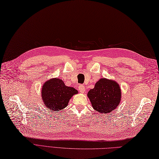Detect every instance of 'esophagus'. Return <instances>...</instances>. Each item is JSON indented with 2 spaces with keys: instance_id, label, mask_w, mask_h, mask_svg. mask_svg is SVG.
<instances>
[{
  "instance_id": "obj_1",
  "label": "esophagus",
  "mask_w": 159,
  "mask_h": 159,
  "mask_svg": "<svg viewBox=\"0 0 159 159\" xmlns=\"http://www.w3.org/2000/svg\"><path fill=\"white\" fill-rule=\"evenodd\" d=\"M78 89H79V91L81 93H84L85 90H86V88H85V86H84V85H82V84L80 85L79 87H78Z\"/></svg>"
}]
</instances>
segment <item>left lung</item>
Returning <instances> with one entry per match:
<instances>
[{
	"label": "left lung",
	"mask_w": 159,
	"mask_h": 159,
	"mask_svg": "<svg viewBox=\"0 0 159 159\" xmlns=\"http://www.w3.org/2000/svg\"><path fill=\"white\" fill-rule=\"evenodd\" d=\"M87 95L93 109L107 115L118 107L121 102V90L115 80L100 78Z\"/></svg>",
	"instance_id": "left-lung-1"
}]
</instances>
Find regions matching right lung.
Instances as JSON below:
<instances>
[{"mask_svg": "<svg viewBox=\"0 0 159 159\" xmlns=\"http://www.w3.org/2000/svg\"><path fill=\"white\" fill-rule=\"evenodd\" d=\"M78 91L74 88L67 86L60 78H52L43 84L41 97L44 104L52 111H61L68 105L69 100Z\"/></svg>", "mask_w": 159, "mask_h": 159, "instance_id": "obj_1", "label": "right lung"}]
</instances>
